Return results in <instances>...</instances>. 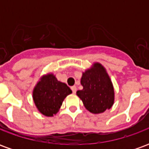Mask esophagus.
<instances>
[{
  "mask_svg": "<svg viewBox=\"0 0 149 149\" xmlns=\"http://www.w3.org/2000/svg\"><path fill=\"white\" fill-rule=\"evenodd\" d=\"M71 89L73 93H76V92H77V87H76V86H72V87H71Z\"/></svg>",
  "mask_w": 149,
  "mask_h": 149,
  "instance_id": "esophagus-1",
  "label": "esophagus"
}]
</instances>
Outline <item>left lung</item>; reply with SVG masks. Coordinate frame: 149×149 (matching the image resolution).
Segmentation results:
<instances>
[{
	"label": "left lung",
	"mask_w": 149,
	"mask_h": 149,
	"mask_svg": "<svg viewBox=\"0 0 149 149\" xmlns=\"http://www.w3.org/2000/svg\"><path fill=\"white\" fill-rule=\"evenodd\" d=\"M82 90L77 95L83 101L86 109L94 114L109 109L114 103V88L106 69L100 63L83 72L81 79Z\"/></svg>",
	"instance_id": "obj_1"
}]
</instances>
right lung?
I'll return each instance as SVG.
<instances>
[{"label":"right lung","mask_w":149,"mask_h":149,"mask_svg":"<svg viewBox=\"0 0 149 149\" xmlns=\"http://www.w3.org/2000/svg\"><path fill=\"white\" fill-rule=\"evenodd\" d=\"M72 93L67 84L57 81L52 73L40 77L33 92L35 105L41 114L46 116H53L57 113L63 100Z\"/></svg>","instance_id":"1"}]
</instances>
